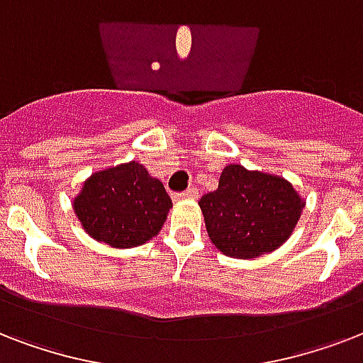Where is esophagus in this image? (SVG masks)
Instances as JSON below:
<instances>
[{"label":"esophagus","mask_w":363,"mask_h":363,"mask_svg":"<svg viewBox=\"0 0 363 363\" xmlns=\"http://www.w3.org/2000/svg\"><path fill=\"white\" fill-rule=\"evenodd\" d=\"M198 198V188H188L184 192H179V194H173V199H194Z\"/></svg>","instance_id":"obj_1"}]
</instances>
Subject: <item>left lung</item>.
Instances as JSON below:
<instances>
[{
	"instance_id": "obj_1",
	"label": "left lung",
	"mask_w": 363,
	"mask_h": 363,
	"mask_svg": "<svg viewBox=\"0 0 363 363\" xmlns=\"http://www.w3.org/2000/svg\"><path fill=\"white\" fill-rule=\"evenodd\" d=\"M215 247L232 258H256L290 238L303 201L282 177L228 165L218 188L199 199Z\"/></svg>"
}]
</instances>
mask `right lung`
Listing matches in <instances>:
<instances>
[{"instance_id":"1","label":"right lung","mask_w":363,"mask_h":363,"mask_svg":"<svg viewBox=\"0 0 363 363\" xmlns=\"http://www.w3.org/2000/svg\"><path fill=\"white\" fill-rule=\"evenodd\" d=\"M169 194L137 162L94 173L75 198V213L94 239L137 247L158 235L171 209Z\"/></svg>"}]
</instances>
